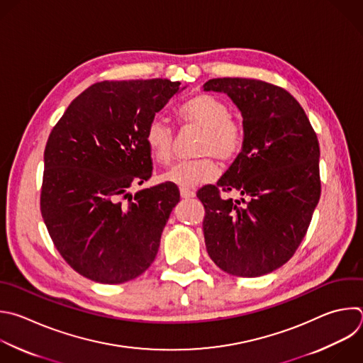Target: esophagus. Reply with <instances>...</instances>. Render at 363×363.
<instances>
[{"mask_svg": "<svg viewBox=\"0 0 363 363\" xmlns=\"http://www.w3.org/2000/svg\"><path fill=\"white\" fill-rule=\"evenodd\" d=\"M179 192H181V196L182 198H194L195 196V192L186 186H181L179 188Z\"/></svg>", "mask_w": 363, "mask_h": 363, "instance_id": "34e87169", "label": "esophagus"}]
</instances>
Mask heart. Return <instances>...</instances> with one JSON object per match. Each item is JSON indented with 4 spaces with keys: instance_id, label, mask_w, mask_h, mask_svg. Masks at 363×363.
Returning a JSON list of instances; mask_svg holds the SVG:
<instances>
[{
    "instance_id": "heart-1",
    "label": "heart",
    "mask_w": 363,
    "mask_h": 363,
    "mask_svg": "<svg viewBox=\"0 0 363 363\" xmlns=\"http://www.w3.org/2000/svg\"><path fill=\"white\" fill-rule=\"evenodd\" d=\"M177 116L182 124L202 130L198 152L203 157L175 164L162 175V181L179 186H196L209 182L218 175L213 155L222 162H228L242 150L244 130L229 118L230 109L220 98L209 94L195 95L178 106ZM144 140L157 164H169L174 152V135L164 119L154 118L151 121Z\"/></svg>"
}]
</instances>
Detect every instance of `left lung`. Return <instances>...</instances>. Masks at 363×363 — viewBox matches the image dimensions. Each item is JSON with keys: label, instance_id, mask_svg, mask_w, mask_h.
Segmentation results:
<instances>
[{"label": "left lung", "instance_id": "left-lung-1", "mask_svg": "<svg viewBox=\"0 0 363 363\" xmlns=\"http://www.w3.org/2000/svg\"><path fill=\"white\" fill-rule=\"evenodd\" d=\"M203 91L226 94L242 115L244 145L205 206L208 255L229 275L255 278L286 264L319 202V143L299 102L284 88L250 78H215ZM236 190L222 200L218 189Z\"/></svg>", "mask_w": 363, "mask_h": 363}]
</instances>
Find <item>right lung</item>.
<instances>
[{"instance_id":"right-lung-1","label":"right lung","mask_w":363,"mask_h":363,"mask_svg":"<svg viewBox=\"0 0 363 363\" xmlns=\"http://www.w3.org/2000/svg\"><path fill=\"white\" fill-rule=\"evenodd\" d=\"M169 79L96 82L50 134L41 213L61 257L82 277L124 284L154 262L179 202L175 184L128 189L152 175L147 125L184 88Z\"/></svg>"}]
</instances>
